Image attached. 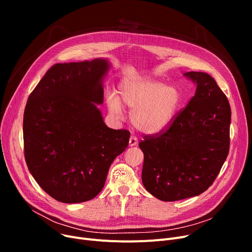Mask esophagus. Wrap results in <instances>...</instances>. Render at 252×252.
<instances>
[{
  "instance_id": "1",
  "label": "esophagus",
  "mask_w": 252,
  "mask_h": 252,
  "mask_svg": "<svg viewBox=\"0 0 252 252\" xmlns=\"http://www.w3.org/2000/svg\"><path fill=\"white\" fill-rule=\"evenodd\" d=\"M128 144H129V146H130V147L137 146V145H138V139H137L135 136H130Z\"/></svg>"
}]
</instances>
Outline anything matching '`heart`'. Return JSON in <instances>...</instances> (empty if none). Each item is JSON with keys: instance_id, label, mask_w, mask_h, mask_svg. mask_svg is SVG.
Here are the masks:
<instances>
[{"instance_id": "obj_1", "label": "heart", "mask_w": 252, "mask_h": 252, "mask_svg": "<svg viewBox=\"0 0 252 252\" xmlns=\"http://www.w3.org/2000/svg\"><path fill=\"white\" fill-rule=\"evenodd\" d=\"M182 103L180 90L153 79H130L119 85L118 97L107 96L109 112L116 118L123 115V105L130 108V122L144 134L164 130L174 121Z\"/></svg>"}]
</instances>
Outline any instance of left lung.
<instances>
[{"instance_id": "obj_1", "label": "left lung", "mask_w": 252, "mask_h": 252, "mask_svg": "<svg viewBox=\"0 0 252 252\" xmlns=\"http://www.w3.org/2000/svg\"><path fill=\"white\" fill-rule=\"evenodd\" d=\"M184 76L196 85L194 97L165 133L139 143L144 187L162 201L206 191L229 153L231 107L226 95L205 72Z\"/></svg>"}]
</instances>
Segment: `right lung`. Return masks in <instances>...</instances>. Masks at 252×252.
Instances as JSON below:
<instances>
[{
  "label": "right lung",
  "mask_w": 252,
  "mask_h": 252,
  "mask_svg": "<svg viewBox=\"0 0 252 252\" xmlns=\"http://www.w3.org/2000/svg\"><path fill=\"white\" fill-rule=\"evenodd\" d=\"M110 65L106 58L53 65L26 103V164L39 187L60 202L96 197L128 145L129 131L108 127L97 106Z\"/></svg>",
  "instance_id": "1"
}]
</instances>
